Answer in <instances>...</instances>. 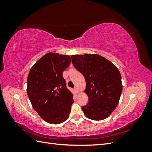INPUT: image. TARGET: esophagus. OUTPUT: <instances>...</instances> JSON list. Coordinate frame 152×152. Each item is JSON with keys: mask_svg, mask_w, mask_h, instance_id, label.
Wrapping results in <instances>:
<instances>
[{"mask_svg": "<svg viewBox=\"0 0 152 152\" xmlns=\"http://www.w3.org/2000/svg\"><path fill=\"white\" fill-rule=\"evenodd\" d=\"M74 89V91L76 92V93H79V91H78V89H77V87H74V89Z\"/></svg>", "mask_w": 152, "mask_h": 152, "instance_id": "esophagus-1", "label": "esophagus"}]
</instances>
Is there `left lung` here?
Instances as JSON below:
<instances>
[{"label":"left lung","instance_id":"obj_1","mask_svg":"<svg viewBox=\"0 0 152 152\" xmlns=\"http://www.w3.org/2000/svg\"><path fill=\"white\" fill-rule=\"evenodd\" d=\"M72 62L84 75L88 103L82 107L85 115L94 121L108 117L115 109L122 91L120 72L98 54L72 55Z\"/></svg>","mask_w":152,"mask_h":152}]
</instances>
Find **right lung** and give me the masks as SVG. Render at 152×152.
Returning a JSON list of instances; mask_svg holds the SVG:
<instances>
[{"instance_id":"obj_1","label":"right lung","mask_w":152,"mask_h":152,"mask_svg":"<svg viewBox=\"0 0 152 152\" xmlns=\"http://www.w3.org/2000/svg\"><path fill=\"white\" fill-rule=\"evenodd\" d=\"M71 63L67 55L49 53L37 61L27 78V94L32 107L45 121L58 124L66 121L73 103L63 72Z\"/></svg>"}]
</instances>
